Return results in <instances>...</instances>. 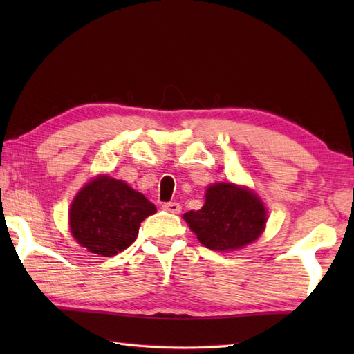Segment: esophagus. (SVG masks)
Here are the masks:
<instances>
[{
    "instance_id": "obj_1",
    "label": "esophagus",
    "mask_w": 354,
    "mask_h": 354,
    "mask_svg": "<svg viewBox=\"0 0 354 354\" xmlns=\"http://www.w3.org/2000/svg\"><path fill=\"white\" fill-rule=\"evenodd\" d=\"M162 208L169 213H179V212H181L183 207H181V204H179V202H165Z\"/></svg>"
}]
</instances>
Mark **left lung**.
Listing matches in <instances>:
<instances>
[{"label": "left lung", "instance_id": "1", "mask_svg": "<svg viewBox=\"0 0 354 354\" xmlns=\"http://www.w3.org/2000/svg\"><path fill=\"white\" fill-rule=\"evenodd\" d=\"M199 242L212 251L239 250L265 230L266 209L261 201L234 184L208 187L205 204L184 214Z\"/></svg>", "mask_w": 354, "mask_h": 354}]
</instances>
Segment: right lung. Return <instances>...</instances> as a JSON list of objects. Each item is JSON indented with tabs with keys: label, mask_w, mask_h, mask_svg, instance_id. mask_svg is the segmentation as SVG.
Here are the masks:
<instances>
[{
	"label": "right lung",
	"mask_w": 354,
	"mask_h": 354,
	"mask_svg": "<svg viewBox=\"0 0 354 354\" xmlns=\"http://www.w3.org/2000/svg\"><path fill=\"white\" fill-rule=\"evenodd\" d=\"M155 212L142 193L114 178L99 176L74 198L70 228L89 252L112 257L133 243L140 223Z\"/></svg>",
	"instance_id": "obj_1"
}]
</instances>
